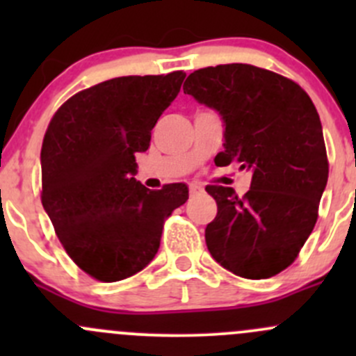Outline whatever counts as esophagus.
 Returning a JSON list of instances; mask_svg holds the SVG:
<instances>
[{"label": "esophagus", "instance_id": "34e87169", "mask_svg": "<svg viewBox=\"0 0 356 356\" xmlns=\"http://www.w3.org/2000/svg\"><path fill=\"white\" fill-rule=\"evenodd\" d=\"M203 191H204V189L201 188V186H198V184H189V195H191V196H198Z\"/></svg>", "mask_w": 356, "mask_h": 356}]
</instances>
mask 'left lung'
I'll list each match as a JSON object with an SVG mask.
<instances>
[{
	"mask_svg": "<svg viewBox=\"0 0 356 356\" xmlns=\"http://www.w3.org/2000/svg\"><path fill=\"white\" fill-rule=\"evenodd\" d=\"M184 92L224 122V152L215 163L251 172L243 198L208 186L217 217L204 229L215 261L246 279H267L289 267L317 222L329 165L310 96L289 79L246 63L193 72Z\"/></svg>",
	"mask_w": 356,
	"mask_h": 356,
	"instance_id": "obj_1",
	"label": "left lung"
}]
</instances>
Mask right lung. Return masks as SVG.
<instances>
[{"label": "right lung", "mask_w": 356, "mask_h": 356, "mask_svg": "<svg viewBox=\"0 0 356 356\" xmlns=\"http://www.w3.org/2000/svg\"><path fill=\"white\" fill-rule=\"evenodd\" d=\"M184 72L129 75L72 96L48 125L41 201L68 257L91 277L122 281L155 258L163 220L189 198L186 184L160 191L138 179L136 155L177 98Z\"/></svg>", "instance_id": "add662e5"}]
</instances>
